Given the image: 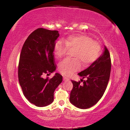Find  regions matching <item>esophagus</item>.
Instances as JSON below:
<instances>
[{"label":"esophagus","instance_id":"1","mask_svg":"<svg viewBox=\"0 0 130 130\" xmlns=\"http://www.w3.org/2000/svg\"><path fill=\"white\" fill-rule=\"evenodd\" d=\"M63 80L64 81H69V79L67 77H63Z\"/></svg>","mask_w":130,"mask_h":130}]
</instances>
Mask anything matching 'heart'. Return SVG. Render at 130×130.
Returning a JSON list of instances; mask_svg holds the SVG:
<instances>
[{
    "instance_id": "b5f03b06",
    "label": "heart",
    "mask_w": 130,
    "mask_h": 130,
    "mask_svg": "<svg viewBox=\"0 0 130 130\" xmlns=\"http://www.w3.org/2000/svg\"><path fill=\"white\" fill-rule=\"evenodd\" d=\"M65 42L59 40L55 43L54 53L57 57L61 58L64 56L68 47L76 49V50L73 55L75 58H66L59 63V70L63 75L69 76L80 70V61L85 66L92 64L100 54V44L86 35L70 36L65 39Z\"/></svg>"
}]
</instances>
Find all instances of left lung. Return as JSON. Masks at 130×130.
<instances>
[{
	"mask_svg": "<svg viewBox=\"0 0 130 130\" xmlns=\"http://www.w3.org/2000/svg\"><path fill=\"white\" fill-rule=\"evenodd\" d=\"M111 62L108 50H104L96 61L78 74L87 80L76 82L72 80L73 89L70 94V102L80 109H87L96 104L102 98L108 83ZM83 79H81L82 81Z\"/></svg>",
	"mask_w": 130,
	"mask_h": 130,
	"instance_id": "1",
	"label": "left lung"
}]
</instances>
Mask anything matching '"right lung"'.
<instances>
[{
  "mask_svg": "<svg viewBox=\"0 0 130 130\" xmlns=\"http://www.w3.org/2000/svg\"><path fill=\"white\" fill-rule=\"evenodd\" d=\"M60 36L58 31L39 28L30 34L23 44L18 66L19 82L24 96L36 106L43 107L54 101V92L62 83L56 73L51 79L45 74L55 72L54 46Z\"/></svg>",
  "mask_w": 130,
  "mask_h": 130,
  "instance_id": "obj_1",
  "label": "right lung"
}]
</instances>
